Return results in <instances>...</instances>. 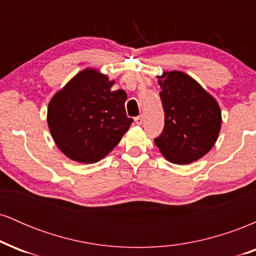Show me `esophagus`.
Masks as SVG:
<instances>
[{
  "label": "esophagus",
  "instance_id": "esophagus-1",
  "mask_svg": "<svg viewBox=\"0 0 256 256\" xmlns=\"http://www.w3.org/2000/svg\"><path fill=\"white\" fill-rule=\"evenodd\" d=\"M134 122H136L137 125H142V122H143L142 116H136V118H134Z\"/></svg>",
  "mask_w": 256,
  "mask_h": 256
}]
</instances>
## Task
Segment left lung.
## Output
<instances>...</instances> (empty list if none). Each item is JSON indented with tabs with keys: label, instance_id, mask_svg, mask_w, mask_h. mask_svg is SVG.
I'll use <instances>...</instances> for the list:
<instances>
[{
	"label": "left lung",
	"instance_id": "8db88e82",
	"mask_svg": "<svg viewBox=\"0 0 256 256\" xmlns=\"http://www.w3.org/2000/svg\"><path fill=\"white\" fill-rule=\"evenodd\" d=\"M165 128L155 144L170 162L188 165L204 156L218 140L222 110L198 82L180 71L158 76Z\"/></svg>",
	"mask_w": 256,
	"mask_h": 256
}]
</instances>
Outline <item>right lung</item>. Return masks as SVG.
I'll use <instances>...</instances> for the list:
<instances>
[{"label": "right lung", "instance_id": "1", "mask_svg": "<svg viewBox=\"0 0 256 256\" xmlns=\"http://www.w3.org/2000/svg\"><path fill=\"white\" fill-rule=\"evenodd\" d=\"M116 80L88 67L54 94L46 122L55 144L76 162L95 164L116 148L132 124L126 116L124 90Z\"/></svg>", "mask_w": 256, "mask_h": 256}]
</instances>
